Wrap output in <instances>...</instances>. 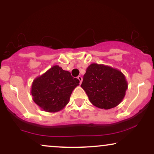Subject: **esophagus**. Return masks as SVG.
<instances>
[{"instance_id":"1","label":"esophagus","mask_w":154,"mask_h":154,"mask_svg":"<svg viewBox=\"0 0 154 154\" xmlns=\"http://www.w3.org/2000/svg\"><path fill=\"white\" fill-rule=\"evenodd\" d=\"M77 79H79V83H80V84H81V83H82V77H81V76H78V77H77Z\"/></svg>"}]
</instances>
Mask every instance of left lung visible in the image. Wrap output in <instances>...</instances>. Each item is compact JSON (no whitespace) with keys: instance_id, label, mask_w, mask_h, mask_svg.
<instances>
[{"instance_id":"obj_1","label":"left lung","mask_w":154,"mask_h":154,"mask_svg":"<svg viewBox=\"0 0 154 154\" xmlns=\"http://www.w3.org/2000/svg\"><path fill=\"white\" fill-rule=\"evenodd\" d=\"M81 87L93 106L110 109L122 101L128 83L120 70L108 65L93 63L87 68Z\"/></svg>"}]
</instances>
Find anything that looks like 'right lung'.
I'll return each mask as SVG.
<instances>
[{
  "instance_id": "right-lung-1",
  "label": "right lung",
  "mask_w": 154,
  "mask_h": 154,
  "mask_svg": "<svg viewBox=\"0 0 154 154\" xmlns=\"http://www.w3.org/2000/svg\"><path fill=\"white\" fill-rule=\"evenodd\" d=\"M79 85V79L72 77L69 72L54 65L33 80L30 93L42 110L55 113L68 104L72 91Z\"/></svg>"
}]
</instances>
